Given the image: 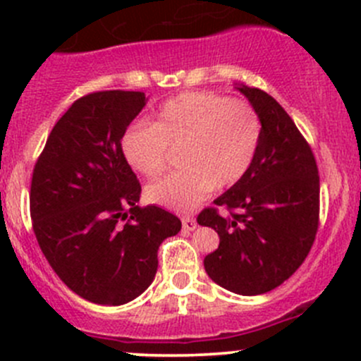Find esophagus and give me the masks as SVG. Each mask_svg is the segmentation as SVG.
I'll list each match as a JSON object with an SVG mask.
<instances>
[{
    "label": "esophagus",
    "mask_w": 361,
    "mask_h": 361,
    "mask_svg": "<svg viewBox=\"0 0 361 361\" xmlns=\"http://www.w3.org/2000/svg\"><path fill=\"white\" fill-rule=\"evenodd\" d=\"M181 225H183V231L192 232L197 228V220L194 216H183L181 218Z\"/></svg>",
    "instance_id": "esophagus-1"
}]
</instances>
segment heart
<instances>
[{
	"label": "heart",
	"mask_w": 361,
	"mask_h": 361,
	"mask_svg": "<svg viewBox=\"0 0 361 361\" xmlns=\"http://www.w3.org/2000/svg\"><path fill=\"white\" fill-rule=\"evenodd\" d=\"M262 120L246 101L213 92H183L159 106L152 126L133 123L122 136V154L134 171L155 178L166 169L169 148H180L178 173L145 188L150 202L192 211L213 188L234 187L253 166Z\"/></svg>",
	"instance_id": "obj_1"
}]
</instances>
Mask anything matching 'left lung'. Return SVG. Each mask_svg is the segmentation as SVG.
I'll return each instance as SVG.
<instances>
[{
    "label": "left lung",
    "instance_id": "left-lung-1",
    "mask_svg": "<svg viewBox=\"0 0 361 361\" xmlns=\"http://www.w3.org/2000/svg\"><path fill=\"white\" fill-rule=\"evenodd\" d=\"M239 90L260 115V148L245 178L216 206L204 207L197 224L220 235L204 258L207 276L234 293L260 295L283 285L314 245L319 174L311 147L281 104L260 89Z\"/></svg>",
    "mask_w": 361,
    "mask_h": 361
}]
</instances>
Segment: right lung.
Segmentation results:
<instances>
[{"label": "right lung", "instance_id": "obj_1", "mask_svg": "<svg viewBox=\"0 0 361 361\" xmlns=\"http://www.w3.org/2000/svg\"><path fill=\"white\" fill-rule=\"evenodd\" d=\"M145 101L133 90L82 96L57 120L32 169L36 241L61 281L94 304L143 293L160 243L181 231L176 214L137 206L140 180L122 154L123 133Z\"/></svg>", "mask_w": 361, "mask_h": 361}]
</instances>
